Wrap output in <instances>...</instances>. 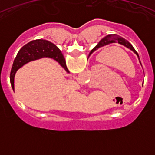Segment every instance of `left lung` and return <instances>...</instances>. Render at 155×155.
I'll return each mask as SVG.
<instances>
[{"mask_svg":"<svg viewBox=\"0 0 155 155\" xmlns=\"http://www.w3.org/2000/svg\"><path fill=\"white\" fill-rule=\"evenodd\" d=\"M112 42H119L120 44H122V45H124V46H127V48L130 49L132 51H134V53H136L137 56L139 57V55H138L137 52L135 50V49L133 47L132 45H131L130 43L128 42V41L126 40L125 39H124L123 37L119 36V35H115V34H114V35H107V36H105V38H103L102 40L98 42L96 46H94V49H92V50H91V53H93L94 51L97 50L98 48L102 47V46H105V45H107V44H109V43H112Z\"/></svg>","mask_w":155,"mask_h":155,"instance_id":"left-lung-1","label":"left lung"}]
</instances>
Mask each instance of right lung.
Wrapping results in <instances>:
<instances>
[{
  "mask_svg": "<svg viewBox=\"0 0 155 155\" xmlns=\"http://www.w3.org/2000/svg\"><path fill=\"white\" fill-rule=\"evenodd\" d=\"M42 57H50L54 59L62 66L67 72H69L66 66L65 59L58 47H57L52 42L44 39H36V40L31 41L26 45H25L19 50L14 61L10 74L11 84L13 89H15L14 78L16 71L29 61Z\"/></svg>",
  "mask_w": 155,
  "mask_h": 155,
  "instance_id": "1",
  "label": "right lung"
}]
</instances>
